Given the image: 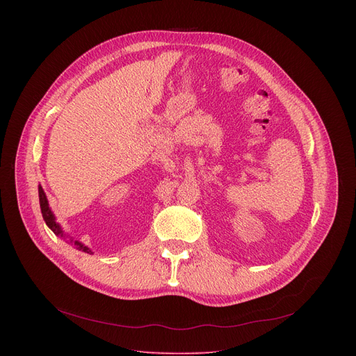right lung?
<instances>
[{
    "mask_svg": "<svg viewBox=\"0 0 356 356\" xmlns=\"http://www.w3.org/2000/svg\"><path fill=\"white\" fill-rule=\"evenodd\" d=\"M39 200H40V209H42V215H43V219H44V222H46V225H47L56 235L60 236V238H65V239H66V238H70L69 241L74 245V248L79 250V251H83V252H88V254H93L92 250H90L89 247H86L85 244H82L81 241L74 239L73 236H69V235L65 234V231H63L62 227L59 225V222L56 220V216H54V213L51 212V209H50V207H49L47 196H46V193H44V191H43V188H42L40 184H39Z\"/></svg>",
    "mask_w": 356,
    "mask_h": 356,
    "instance_id": "add662e5",
    "label": "right lung"
}]
</instances>
